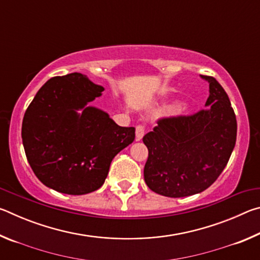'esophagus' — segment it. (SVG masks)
Listing matches in <instances>:
<instances>
[{
    "instance_id": "esophagus-1",
    "label": "esophagus",
    "mask_w": 260,
    "mask_h": 260,
    "mask_svg": "<svg viewBox=\"0 0 260 260\" xmlns=\"http://www.w3.org/2000/svg\"><path fill=\"white\" fill-rule=\"evenodd\" d=\"M135 135H136V141L142 140L144 135V126L143 125H138L135 128Z\"/></svg>"
}]
</instances>
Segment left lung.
I'll list each match as a JSON object with an SVG mask.
<instances>
[{
    "label": "left lung",
    "instance_id": "1",
    "mask_svg": "<svg viewBox=\"0 0 260 260\" xmlns=\"http://www.w3.org/2000/svg\"><path fill=\"white\" fill-rule=\"evenodd\" d=\"M206 109L189 116L160 118L143 136L149 151L144 181L159 195L186 197L209 188L225 169L235 147L237 124L231 101L213 77Z\"/></svg>",
    "mask_w": 260,
    "mask_h": 260
}]
</instances>
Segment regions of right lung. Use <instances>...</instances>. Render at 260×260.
<instances>
[{"instance_id":"add662e5","label":"right lung","mask_w":260,"mask_h":260,"mask_svg":"<svg viewBox=\"0 0 260 260\" xmlns=\"http://www.w3.org/2000/svg\"><path fill=\"white\" fill-rule=\"evenodd\" d=\"M103 90L74 72L49 79L28 105L21 139L29 165L45 186L69 195L98 190L114 156L134 141V127L118 126L107 112L87 107Z\"/></svg>"}]
</instances>
